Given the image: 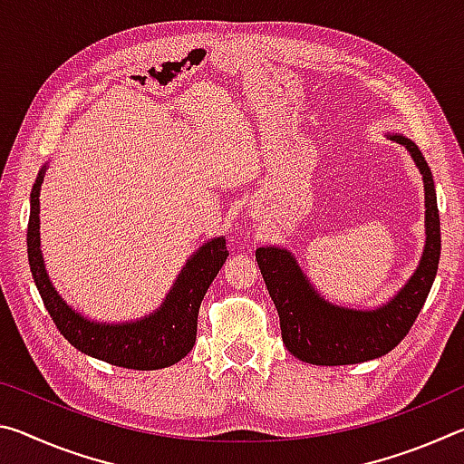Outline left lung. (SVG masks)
<instances>
[{"mask_svg": "<svg viewBox=\"0 0 464 464\" xmlns=\"http://www.w3.org/2000/svg\"><path fill=\"white\" fill-rule=\"evenodd\" d=\"M389 140L410 151L426 194V246L410 280L387 303L374 309H350L329 303L311 285L295 254L286 247L256 249V260L280 315L282 342L298 360L317 366L358 364L381 358L410 332L434 285L440 260V215L436 186L421 151L401 132Z\"/></svg>", "mask_w": 464, "mask_h": 464, "instance_id": "8db88e82", "label": "left lung"}]
</instances>
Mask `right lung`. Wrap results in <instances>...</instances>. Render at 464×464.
Masks as SVG:
<instances>
[{
	"instance_id": "obj_1",
	"label": "right lung",
	"mask_w": 464,
	"mask_h": 464,
	"mask_svg": "<svg viewBox=\"0 0 464 464\" xmlns=\"http://www.w3.org/2000/svg\"><path fill=\"white\" fill-rule=\"evenodd\" d=\"M44 171L46 163L38 171L30 192L28 262L44 307L63 337L82 354L132 371H157L179 362L194 348L200 303L229 256L223 235L207 241L188 257L160 309L124 324L88 319L57 293L44 268L41 251V186Z\"/></svg>"
}]
</instances>
